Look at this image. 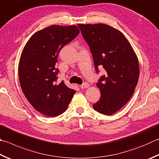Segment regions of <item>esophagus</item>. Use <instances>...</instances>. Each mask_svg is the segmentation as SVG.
Masks as SVG:
<instances>
[{
	"mask_svg": "<svg viewBox=\"0 0 159 159\" xmlns=\"http://www.w3.org/2000/svg\"><path fill=\"white\" fill-rule=\"evenodd\" d=\"M89 84L88 83H84V84H82V85L80 86V88L84 89L89 88Z\"/></svg>",
	"mask_w": 159,
	"mask_h": 159,
	"instance_id": "34e87169",
	"label": "esophagus"
}]
</instances>
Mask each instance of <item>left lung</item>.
Masks as SVG:
<instances>
[{
    "instance_id": "obj_1",
    "label": "left lung",
    "mask_w": 159,
    "mask_h": 159,
    "mask_svg": "<svg viewBox=\"0 0 159 159\" xmlns=\"http://www.w3.org/2000/svg\"><path fill=\"white\" fill-rule=\"evenodd\" d=\"M93 58L95 70H105L97 83L101 97L93 109L111 116L121 109L132 96L139 77L136 54L122 33L106 24H78Z\"/></svg>"
}]
</instances>
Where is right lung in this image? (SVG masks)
Segmentation results:
<instances>
[{
  "label": "right lung",
  "mask_w": 159,
  "mask_h": 159,
  "mask_svg": "<svg viewBox=\"0 0 159 159\" xmlns=\"http://www.w3.org/2000/svg\"><path fill=\"white\" fill-rule=\"evenodd\" d=\"M79 33L76 25H50L35 32L23 48L19 64L20 87L31 105L43 115H61L76 93L64 81L57 83L55 66L61 49Z\"/></svg>",
  "instance_id": "1"
}]
</instances>
